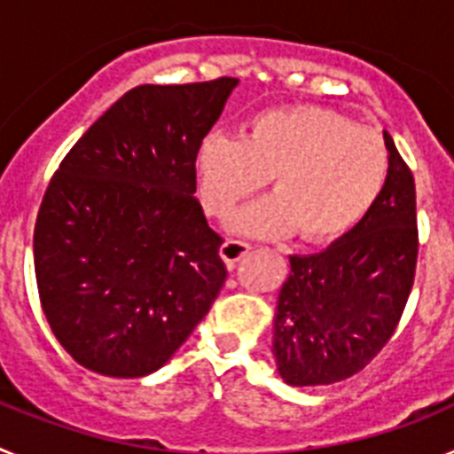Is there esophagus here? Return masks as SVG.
Listing matches in <instances>:
<instances>
[{
    "instance_id": "34e87169",
    "label": "esophagus",
    "mask_w": 454,
    "mask_h": 454,
    "mask_svg": "<svg viewBox=\"0 0 454 454\" xmlns=\"http://www.w3.org/2000/svg\"><path fill=\"white\" fill-rule=\"evenodd\" d=\"M250 243H246V240H224L223 246H220V256L224 259V263H234L239 262V259H243V256L250 252Z\"/></svg>"
}]
</instances>
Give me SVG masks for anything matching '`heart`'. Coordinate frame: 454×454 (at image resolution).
Returning a JSON list of instances; mask_svg holds the SVG:
<instances>
[{"instance_id": "1", "label": "heart", "mask_w": 454, "mask_h": 454, "mask_svg": "<svg viewBox=\"0 0 454 454\" xmlns=\"http://www.w3.org/2000/svg\"><path fill=\"white\" fill-rule=\"evenodd\" d=\"M198 168L208 215L227 218L272 177L275 195L243 211L236 230L256 236L298 230L309 243H330L350 234L380 202L391 159L377 131L332 108L300 104L259 114L246 138L208 134Z\"/></svg>"}]
</instances>
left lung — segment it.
Wrapping results in <instances>:
<instances>
[{
	"mask_svg": "<svg viewBox=\"0 0 454 454\" xmlns=\"http://www.w3.org/2000/svg\"><path fill=\"white\" fill-rule=\"evenodd\" d=\"M391 170L380 202L350 234L316 254H293L277 300V371L291 387L348 380L391 340L419 259L414 175L384 131Z\"/></svg>",
	"mask_w": 454,
	"mask_h": 454,
	"instance_id": "obj_1",
	"label": "left lung"
}]
</instances>
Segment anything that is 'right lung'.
<instances>
[{
	"mask_svg": "<svg viewBox=\"0 0 454 454\" xmlns=\"http://www.w3.org/2000/svg\"><path fill=\"white\" fill-rule=\"evenodd\" d=\"M239 79L136 86L61 161L34 230L35 284L67 355L143 377L179 350L227 279L195 161Z\"/></svg>",
	"mask_w": 454,
	"mask_h": 454,
	"instance_id": "add662e5",
	"label": "right lung"
}]
</instances>
